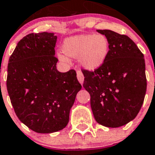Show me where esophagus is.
Here are the masks:
<instances>
[{"label":"esophagus","instance_id":"34e87169","mask_svg":"<svg viewBox=\"0 0 155 155\" xmlns=\"http://www.w3.org/2000/svg\"><path fill=\"white\" fill-rule=\"evenodd\" d=\"M77 79L79 80V83L81 85H83V81H84V76H83V74L80 71H77Z\"/></svg>","mask_w":155,"mask_h":155}]
</instances>
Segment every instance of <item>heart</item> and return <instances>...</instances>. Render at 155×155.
<instances>
[{
	"instance_id": "obj_1",
	"label": "heart",
	"mask_w": 155,
	"mask_h": 155,
	"mask_svg": "<svg viewBox=\"0 0 155 155\" xmlns=\"http://www.w3.org/2000/svg\"><path fill=\"white\" fill-rule=\"evenodd\" d=\"M61 48L64 54H57L59 61L68 63L67 56L78 58L83 68L95 71L105 63L109 55L110 42L103 34H80L65 39Z\"/></svg>"
}]
</instances>
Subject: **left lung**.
<instances>
[{
    "instance_id": "1",
    "label": "left lung",
    "mask_w": 155,
    "mask_h": 155,
    "mask_svg": "<svg viewBox=\"0 0 155 155\" xmlns=\"http://www.w3.org/2000/svg\"><path fill=\"white\" fill-rule=\"evenodd\" d=\"M110 42L105 63L94 72L83 71V87L91 95L94 118L106 127L117 128L134 120L147 91L143 54L129 37L97 29Z\"/></svg>"
}]
</instances>
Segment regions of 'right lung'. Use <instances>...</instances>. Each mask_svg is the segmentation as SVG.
<instances>
[{"mask_svg":"<svg viewBox=\"0 0 155 155\" xmlns=\"http://www.w3.org/2000/svg\"><path fill=\"white\" fill-rule=\"evenodd\" d=\"M57 38L48 32L28 34L18 43L8 64L7 90L15 112L39 134H51L67 126L82 88L75 70L58 71Z\"/></svg>","mask_w":155,"mask_h":155,"instance_id":"1","label":"right lung"}]
</instances>
